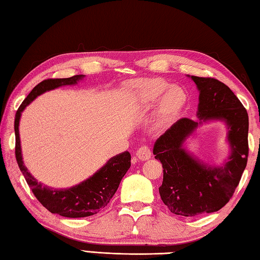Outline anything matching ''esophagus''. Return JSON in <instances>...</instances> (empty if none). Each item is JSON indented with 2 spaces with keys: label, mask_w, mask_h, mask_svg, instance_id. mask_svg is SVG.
Masks as SVG:
<instances>
[{
  "label": "esophagus",
  "mask_w": 260,
  "mask_h": 260,
  "mask_svg": "<svg viewBox=\"0 0 260 260\" xmlns=\"http://www.w3.org/2000/svg\"><path fill=\"white\" fill-rule=\"evenodd\" d=\"M136 155L140 159H142V161H146V159L151 157V148L146 145L141 146L139 150H137Z\"/></svg>",
  "instance_id": "1"
}]
</instances>
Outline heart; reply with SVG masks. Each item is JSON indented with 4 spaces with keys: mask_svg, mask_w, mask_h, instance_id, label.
Instances as JSON below:
<instances>
[{
    "mask_svg": "<svg viewBox=\"0 0 260 260\" xmlns=\"http://www.w3.org/2000/svg\"><path fill=\"white\" fill-rule=\"evenodd\" d=\"M132 89L136 93L143 103H155L161 97L158 110L163 116H171L183 107L186 101L185 91L179 86H170L167 81L162 79H143L135 81L131 85Z\"/></svg>",
    "mask_w": 260,
    "mask_h": 260,
    "instance_id": "b5f03b06",
    "label": "heart"
}]
</instances>
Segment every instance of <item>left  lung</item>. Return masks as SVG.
Returning <instances> with one entry per match:
<instances>
[{"instance_id":"8db88e82","label":"left lung","mask_w":260,"mask_h":260,"mask_svg":"<svg viewBox=\"0 0 260 260\" xmlns=\"http://www.w3.org/2000/svg\"><path fill=\"white\" fill-rule=\"evenodd\" d=\"M200 96V121L181 118L156 140L153 154L163 167L158 187L162 201L174 214L183 217L211 213L224 207L234 196L246 169L248 153V114L230 88L211 77L192 76ZM224 120L229 125L232 155L222 167L211 168L196 161L181 145L201 121Z\"/></svg>"}]
</instances>
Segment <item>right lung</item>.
I'll list each match as a JSON object with an SVG mask.
<instances>
[{
    "label": "right lung",
    "instance_id": "right-lung-1",
    "mask_svg": "<svg viewBox=\"0 0 260 260\" xmlns=\"http://www.w3.org/2000/svg\"><path fill=\"white\" fill-rule=\"evenodd\" d=\"M82 77H84L82 75H76L70 78H50L41 81L22 102L14 119L15 157L27 185L30 186L38 201L47 210L51 213H57L67 218L89 217V215L98 213L107 206L110 199L117 191L121 179L131 167V154L124 152L112 157L106 165H104L91 178L81 182L78 185L67 190H53L38 183V181L27 172L24 167L21 154L19 121L22 110L36 97L60 86L75 85Z\"/></svg>",
    "mask_w": 260,
    "mask_h": 260
}]
</instances>
